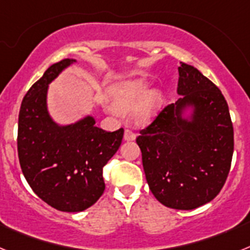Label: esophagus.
<instances>
[{
    "mask_svg": "<svg viewBox=\"0 0 250 250\" xmlns=\"http://www.w3.org/2000/svg\"><path fill=\"white\" fill-rule=\"evenodd\" d=\"M135 138H136V134L132 131V130L130 129L125 130V134H124V139H125V140L131 141V140H135Z\"/></svg>",
    "mask_w": 250,
    "mask_h": 250,
    "instance_id": "34e87169",
    "label": "esophagus"
}]
</instances>
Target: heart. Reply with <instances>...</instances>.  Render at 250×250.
Listing matches in <instances>:
<instances>
[{"instance_id": "heart-1", "label": "heart", "mask_w": 250, "mask_h": 250, "mask_svg": "<svg viewBox=\"0 0 250 250\" xmlns=\"http://www.w3.org/2000/svg\"><path fill=\"white\" fill-rule=\"evenodd\" d=\"M147 83L141 79L120 81L111 87V104L119 112H129L136 107L138 123H147L160 106L161 94L158 90L147 91Z\"/></svg>"}]
</instances>
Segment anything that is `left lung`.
<instances>
[{"mask_svg":"<svg viewBox=\"0 0 250 250\" xmlns=\"http://www.w3.org/2000/svg\"><path fill=\"white\" fill-rule=\"evenodd\" d=\"M175 104L136 138L150 190L163 205L191 210L211 202L228 178L234 130L227 100L194 66L180 62ZM194 107L192 120L182 110Z\"/></svg>","mask_w":250,"mask_h":250,"instance_id":"8db88e82","label":"left lung"}]
</instances>
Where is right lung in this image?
I'll use <instances>...</instances> for the list:
<instances>
[{"mask_svg": "<svg viewBox=\"0 0 250 250\" xmlns=\"http://www.w3.org/2000/svg\"><path fill=\"white\" fill-rule=\"evenodd\" d=\"M75 60L47 68L31 86L19 115L17 151L22 173L39 198L60 211H83L105 190L103 169L118 151L124 129L107 132L92 116L60 126L47 112L48 83Z\"/></svg>", "mask_w": 250, "mask_h": 250, "instance_id": "1", "label": "right lung"}]
</instances>
